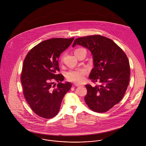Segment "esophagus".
Segmentation results:
<instances>
[{
    "label": "esophagus",
    "mask_w": 146,
    "mask_h": 146,
    "mask_svg": "<svg viewBox=\"0 0 146 146\" xmlns=\"http://www.w3.org/2000/svg\"><path fill=\"white\" fill-rule=\"evenodd\" d=\"M76 86H84L83 85H79V84H75Z\"/></svg>",
    "instance_id": "1"
}]
</instances>
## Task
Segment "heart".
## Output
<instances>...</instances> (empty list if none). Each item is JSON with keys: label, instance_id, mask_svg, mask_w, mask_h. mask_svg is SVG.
Returning <instances> with one entry per match:
<instances>
[{"label": "heart", "instance_id": "1", "mask_svg": "<svg viewBox=\"0 0 146 146\" xmlns=\"http://www.w3.org/2000/svg\"><path fill=\"white\" fill-rule=\"evenodd\" d=\"M83 50H85V49L82 48H78L75 49V53ZM61 61H62V58H61ZM86 74V71L85 69H83V68L75 70H71L66 74V78L70 82L75 83H80L84 80Z\"/></svg>", "mask_w": 146, "mask_h": 146}]
</instances>
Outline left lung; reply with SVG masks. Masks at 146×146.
Wrapping results in <instances>:
<instances>
[{
  "label": "left lung",
  "instance_id": "left-lung-1",
  "mask_svg": "<svg viewBox=\"0 0 146 146\" xmlns=\"http://www.w3.org/2000/svg\"><path fill=\"white\" fill-rule=\"evenodd\" d=\"M76 44L91 52L94 68L89 79L93 83H100L94 86L85 85L87 94L85 102L92 111L105 112L117 104L125 95L130 76L128 58L115 42L100 35L77 38L72 46Z\"/></svg>",
  "mask_w": 146,
  "mask_h": 146
}]
</instances>
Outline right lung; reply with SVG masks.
<instances>
[{
  "label": "right lung",
  "instance_id": "add662e5",
  "mask_svg": "<svg viewBox=\"0 0 146 146\" xmlns=\"http://www.w3.org/2000/svg\"><path fill=\"white\" fill-rule=\"evenodd\" d=\"M74 38H53L33 47L27 54L22 66L21 81L24 97L37 115L51 119L60 111L63 98L72 85L62 83L58 58ZM58 84L56 87L54 82Z\"/></svg>",
  "mask_w": 146,
  "mask_h": 146
}]
</instances>
